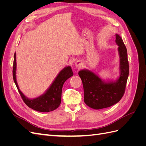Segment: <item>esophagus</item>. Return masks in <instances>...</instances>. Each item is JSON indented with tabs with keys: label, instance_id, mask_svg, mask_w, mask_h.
<instances>
[{
	"label": "esophagus",
	"instance_id": "34e87169",
	"mask_svg": "<svg viewBox=\"0 0 146 146\" xmlns=\"http://www.w3.org/2000/svg\"><path fill=\"white\" fill-rule=\"evenodd\" d=\"M75 66H76L78 68H81L83 67V64L81 61H77V62H76V63H75Z\"/></svg>",
	"mask_w": 146,
	"mask_h": 146
}]
</instances>
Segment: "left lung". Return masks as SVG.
I'll list each match as a JSON object with an SVG mask.
<instances>
[{"label":"left lung","instance_id":"left-lung-1","mask_svg":"<svg viewBox=\"0 0 146 146\" xmlns=\"http://www.w3.org/2000/svg\"><path fill=\"white\" fill-rule=\"evenodd\" d=\"M115 42L118 46L119 75L114 80H104L92 70L85 69L78 72L84 90V102L95 110L108 108L117 104L124 94L129 74L127 48L122 38L116 34Z\"/></svg>","mask_w":146,"mask_h":146}]
</instances>
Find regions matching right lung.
Here are the masks:
<instances>
[{"label":"right lung","instance_id":"right-lung-1","mask_svg":"<svg viewBox=\"0 0 146 146\" xmlns=\"http://www.w3.org/2000/svg\"><path fill=\"white\" fill-rule=\"evenodd\" d=\"M73 72L70 66H66L57 75L47 90L37 98L30 99L25 96L20 90L16 80V54L14 55L13 76V80L18 90L21 98L29 108L39 112H49L58 108L61 100V92L64 83L73 76Z\"/></svg>","mask_w":146,"mask_h":146}]
</instances>
